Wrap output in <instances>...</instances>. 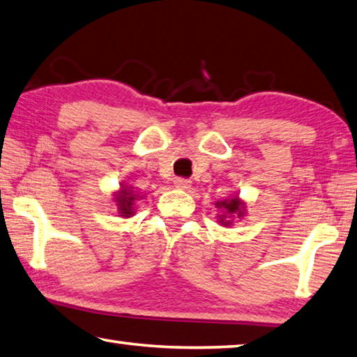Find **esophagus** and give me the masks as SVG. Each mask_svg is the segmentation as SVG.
<instances>
[{"label": "esophagus", "instance_id": "esophagus-1", "mask_svg": "<svg viewBox=\"0 0 357 357\" xmlns=\"http://www.w3.org/2000/svg\"><path fill=\"white\" fill-rule=\"evenodd\" d=\"M174 186H175V188H178V190H190L191 182H190V180H186V178H177L174 182Z\"/></svg>", "mask_w": 357, "mask_h": 357}]
</instances>
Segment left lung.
Listing matches in <instances>:
<instances>
[{
    "instance_id": "obj_1",
    "label": "left lung",
    "mask_w": 357,
    "mask_h": 357,
    "mask_svg": "<svg viewBox=\"0 0 357 357\" xmlns=\"http://www.w3.org/2000/svg\"><path fill=\"white\" fill-rule=\"evenodd\" d=\"M216 208L221 210V215H218V222L221 226H232L234 218H243L246 213V205L238 196L224 199L221 202H216Z\"/></svg>"
}]
</instances>
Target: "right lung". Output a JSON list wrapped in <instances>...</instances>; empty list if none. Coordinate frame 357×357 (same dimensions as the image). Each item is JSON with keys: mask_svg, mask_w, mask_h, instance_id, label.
Instances as JSON below:
<instances>
[{"mask_svg": "<svg viewBox=\"0 0 357 357\" xmlns=\"http://www.w3.org/2000/svg\"><path fill=\"white\" fill-rule=\"evenodd\" d=\"M141 199H142V196L136 195L131 186L121 185V190L114 192V199H112V201L116 202L119 216L131 218L135 215L136 202L141 201Z\"/></svg>", "mask_w": 357, "mask_h": 357, "instance_id": "add662e5", "label": "right lung"}]
</instances>
